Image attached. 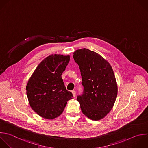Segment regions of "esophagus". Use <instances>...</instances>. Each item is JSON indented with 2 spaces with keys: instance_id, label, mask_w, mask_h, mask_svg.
Segmentation results:
<instances>
[{
  "instance_id": "34e87169",
  "label": "esophagus",
  "mask_w": 148,
  "mask_h": 148,
  "mask_svg": "<svg viewBox=\"0 0 148 148\" xmlns=\"http://www.w3.org/2000/svg\"><path fill=\"white\" fill-rule=\"evenodd\" d=\"M72 93H73V95L74 97H75V95H76V92L75 90H72Z\"/></svg>"
}]
</instances>
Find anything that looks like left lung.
<instances>
[{
  "label": "left lung",
  "instance_id": "1",
  "mask_svg": "<svg viewBox=\"0 0 148 148\" xmlns=\"http://www.w3.org/2000/svg\"><path fill=\"white\" fill-rule=\"evenodd\" d=\"M73 55L84 88L77 101L85 116L92 120H100L110 112L117 96V84L113 69L102 56L88 49H78Z\"/></svg>",
  "mask_w": 148,
  "mask_h": 148
}]
</instances>
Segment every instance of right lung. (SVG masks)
Here are the masks:
<instances>
[{
    "instance_id": "obj_1",
    "label": "right lung",
    "mask_w": 148,
    "mask_h": 148,
    "mask_svg": "<svg viewBox=\"0 0 148 148\" xmlns=\"http://www.w3.org/2000/svg\"><path fill=\"white\" fill-rule=\"evenodd\" d=\"M70 57L49 55L39 64L28 81L26 92L29 105L42 118L52 120L59 117L68 101L73 99L62 78Z\"/></svg>"
}]
</instances>
